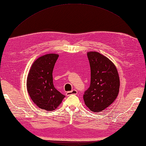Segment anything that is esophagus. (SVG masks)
<instances>
[{"instance_id":"34e87169","label":"esophagus","mask_w":146,"mask_h":146,"mask_svg":"<svg viewBox=\"0 0 146 146\" xmlns=\"http://www.w3.org/2000/svg\"><path fill=\"white\" fill-rule=\"evenodd\" d=\"M78 94V92H77L76 90H71L70 92H68L66 93V96H70L71 95H76Z\"/></svg>"}]
</instances>
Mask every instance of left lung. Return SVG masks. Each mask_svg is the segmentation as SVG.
Masks as SVG:
<instances>
[{"label":"left lung","instance_id":"8db88e82","mask_svg":"<svg viewBox=\"0 0 146 146\" xmlns=\"http://www.w3.org/2000/svg\"><path fill=\"white\" fill-rule=\"evenodd\" d=\"M87 56L91 82L83 99L90 110L98 112L109 107L117 98L120 88L119 75L115 65L104 55L88 51Z\"/></svg>","mask_w":146,"mask_h":146}]
</instances>
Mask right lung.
I'll list each match as a JSON object with an SVG mask.
<instances>
[{
    "mask_svg": "<svg viewBox=\"0 0 146 146\" xmlns=\"http://www.w3.org/2000/svg\"><path fill=\"white\" fill-rule=\"evenodd\" d=\"M58 54L43 55L34 61L27 78V90L33 102L47 111L56 109L65 96L54 88L52 71Z\"/></svg>",
    "mask_w": 146,
    "mask_h": 146,
    "instance_id": "add662e5",
    "label": "right lung"
}]
</instances>
